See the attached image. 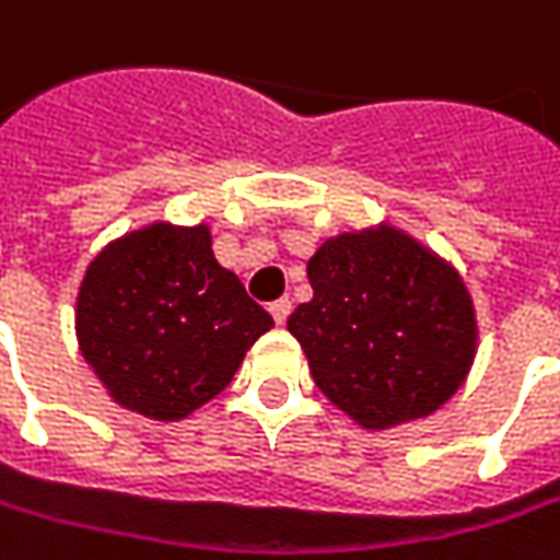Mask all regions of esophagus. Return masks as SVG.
Masks as SVG:
<instances>
[{
	"mask_svg": "<svg viewBox=\"0 0 560 560\" xmlns=\"http://www.w3.org/2000/svg\"><path fill=\"white\" fill-rule=\"evenodd\" d=\"M269 313H272V318H276V325H284L288 316H291V300L281 298L276 300V303H269Z\"/></svg>",
	"mask_w": 560,
	"mask_h": 560,
	"instance_id": "34e87169",
	"label": "esophagus"
}]
</instances>
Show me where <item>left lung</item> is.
<instances>
[{
    "label": "left lung",
    "instance_id": "8db88e82",
    "mask_svg": "<svg viewBox=\"0 0 560 560\" xmlns=\"http://www.w3.org/2000/svg\"><path fill=\"white\" fill-rule=\"evenodd\" d=\"M313 300L288 316L313 381L365 431L434 415L477 357V316L453 262L390 222L340 232L306 262Z\"/></svg>",
    "mask_w": 560,
    "mask_h": 560
}]
</instances>
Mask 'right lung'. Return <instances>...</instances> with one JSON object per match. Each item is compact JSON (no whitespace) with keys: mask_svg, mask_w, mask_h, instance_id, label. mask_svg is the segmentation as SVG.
Here are the masks:
<instances>
[{"mask_svg":"<svg viewBox=\"0 0 560 560\" xmlns=\"http://www.w3.org/2000/svg\"><path fill=\"white\" fill-rule=\"evenodd\" d=\"M272 316L213 257L210 225L151 222L110 242L77 291V343L107 396L154 421L222 394Z\"/></svg>","mask_w":560,"mask_h":560,"instance_id":"obj_1","label":"right lung"}]
</instances>
